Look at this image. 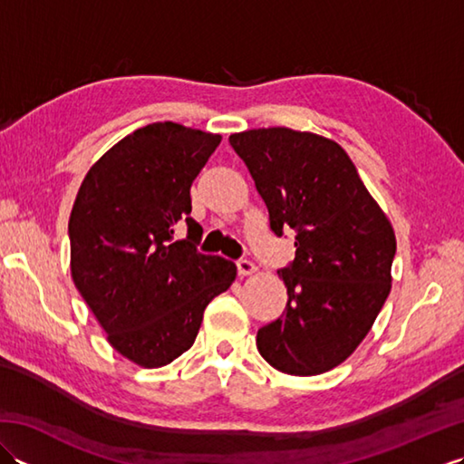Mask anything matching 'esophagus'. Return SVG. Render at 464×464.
Masks as SVG:
<instances>
[{
	"label": "esophagus",
	"instance_id": "1",
	"mask_svg": "<svg viewBox=\"0 0 464 464\" xmlns=\"http://www.w3.org/2000/svg\"><path fill=\"white\" fill-rule=\"evenodd\" d=\"M237 271L239 275H253L257 271V267H255V263L249 259H237Z\"/></svg>",
	"mask_w": 464,
	"mask_h": 464
}]
</instances>
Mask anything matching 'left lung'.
I'll list each match as a JSON object with an SVG mask.
<instances>
[{
	"label": "left lung",
	"mask_w": 464,
	"mask_h": 464,
	"mask_svg": "<svg viewBox=\"0 0 464 464\" xmlns=\"http://www.w3.org/2000/svg\"><path fill=\"white\" fill-rule=\"evenodd\" d=\"M229 143L253 177L271 231L295 233V259L279 269L287 307L257 333V349L287 374L337 367L367 337L391 291L395 233L341 145L267 127Z\"/></svg>",
	"instance_id": "1"
}]
</instances>
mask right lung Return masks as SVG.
<instances>
[{"label":"right lung","mask_w":464,"mask_h":464,"mask_svg":"<svg viewBox=\"0 0 464 464\" xmlns=\"http://www.w3.org/2000/svg\"><path fill=\"white\" fill-rule=\"evenodd\" d=\"M221 143L173 121L133 131L97 161L69 217L72 277L123 357L163 367L191 349L203 311L237 267L197 249L191 183ZM188 235L174 239L177 226Z\"/></svg>","instance_id":"add662e5"}]
</instances>
